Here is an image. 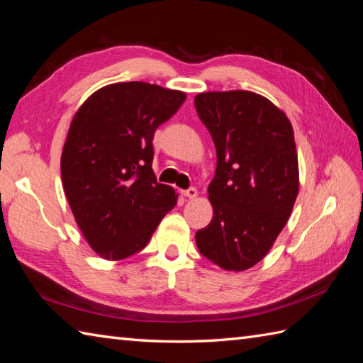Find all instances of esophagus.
I'll return each mask as SVG.
<instances>
[{
    "label": "esophagus",
    "instance_id": "esophagus-1",
    "mask_svg": "<svg viewBox=\"0 0 363 363\" xmlns=\"http://www.w3.org/2000/svg\"><path fill=\"white\" fill-rule=\"evenodd\" d=\"M184 196L189 198V199H194L198 196V190L195 187H190L187 190H184Z\"/></svg>",
    "mask_w": 363,
    "mask_h": 363
}]
</instances>
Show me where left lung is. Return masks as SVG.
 Wrapping results in <instances>:
<instances>
[{
	"mask_svg": "<svg viewBox=\"0 0 363 363\" xmlns=\"http://www.w3.org/2000/svg\"><path fill=\"white\" fill-rule=\"evenodd\" d=\"M195 107L217 148L207 189L213 217L196 233V246L215 265L243 272L267 256L296 201L291 123L269 99L248 90L198 94Z\"/></svg>",
	"mask_w": 363,
	"mask_h": 363,
	"instance_id": "obj_1",
	"label": "left lung"
}]
</instances>
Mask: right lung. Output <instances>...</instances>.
<instances>
[{"mask_svg":"<svg viewBox=\"0 0 363 363\" xmlns=\"http://www.w3.org/2000/svg\"><path fill=\"white\" fill-rule=\"evenodd\" d=\"M186 101L156 84L117 82L96 90L74 113L60 174L74 220L107 260L142 251L177 203L152 172V137Z\"/></svg>","mask_w":363,"mask_h":363,"instance_id":"obj_1","label":"right lung"}]
</instances>
